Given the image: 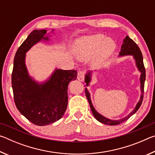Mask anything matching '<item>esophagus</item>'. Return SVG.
I'll list each match as a JSON object with an SVG mask.
<instances>
[{
  "label": "esophagus",
  "instance_id": "1",
  "mask_svg": "<svg viewBox=\"0 0 155 155\" xmlns=\"http://www.w3.org/2000/svg\"><path fill=\"white\" fill-rule=\"evenodd\" d=\"M85 71H82L81 70L78 72V76H77V79L80 81H83L84 78H85Z\"/></svg>",
  "mask_w": 155,
  "mask_h": 155
}]
</instances>
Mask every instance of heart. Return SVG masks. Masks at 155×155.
Here are the masks:
<instances>
[{"instance_id":"obj_1","label":"heart","mask_w":155,"mask_h":155,"mask_svg":"<svg viewBox=\"0 0 155 155\" xmlns=\"http://www.w3.org/2000/svg\"><path fill=\"white\" fill-rule=\"evenodd\" d=\"M116 44L112 38H106L103 34L85 36L76 41L74 52L82 59L91 58L95 53L93 65L96 67L103 65L114 53Z\"/></svg>"}]
</instances>
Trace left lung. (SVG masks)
I'll use <instances>...</instances> for the list:
<instances>
[{"instance_id":"left-lung-1","label":"left lung","mask_w":155,"mask_h":155,"mask_svg":"<svg viewBox=\"0 0 155 155\" xmlns=\"http://www.w3.org/2000/svg\"><path fill=\"white\" fill-rule=\"evenodd\" d=\"M125 55H133V58H134L135 61V64H136V66H137V69L139 71L141 72V76H140V83H141V96H140V99L137 104H136V106L135 107V109L131 111L129 114L127 116L123 117L122 119H120V120H110L107 118L103 115H102L101 114H100L99 113L96 111V110L94 108L92 103L91 101V98H90V94L89 92V91L87 90V87L85 89V95L87 98L88 100L89 104H90V108L91 110V112L94 115V116L95 117V118L99 121L100 122L103 123L104 124H107V125H117L120 124V123L124 122L126 120H127L130 116L135 114V113L137 111V110L140 109V107L141 106V103H142V101H143V89H144V83H145V80H146V70L145 68H144V65H143V57H142V54H141V52L140 51L139 46L137 45L134 41H133L132 39H130L128 35L126 36V38L124 39V41H123V44L121 46V50H120V52L119 53V56L120 57H122V56H125ZM91 72H88L87 73V74L85 75V82L86 83V85L85 86H88L89 84H90V81H91Z\"/></svg>"}]
</instances>
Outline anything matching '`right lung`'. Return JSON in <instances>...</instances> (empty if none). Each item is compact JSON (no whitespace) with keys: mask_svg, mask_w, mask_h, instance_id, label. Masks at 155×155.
I'll return each mask as SVG.
<instances>
[{"mask_svg":"<svg viewBox=\"0 0 155 155\" xmlns=\"http://www.w3.org/2000/svg\"><path fill=\"white\" fill-rule=\"evenodd\" d=\"M46 33V29L33 30L28 35L15 53L12 74L15 106L21 114L38 126L52 124L64 115L68 106V85L77 77V70L55 69L46 81L38 83L28 74L26 53L37 43L48 41Z\"/></svg>","mask_w":155,"mask_h":155,"instance_id":"right-lung-1","label":"right lung"}]
</instances>
